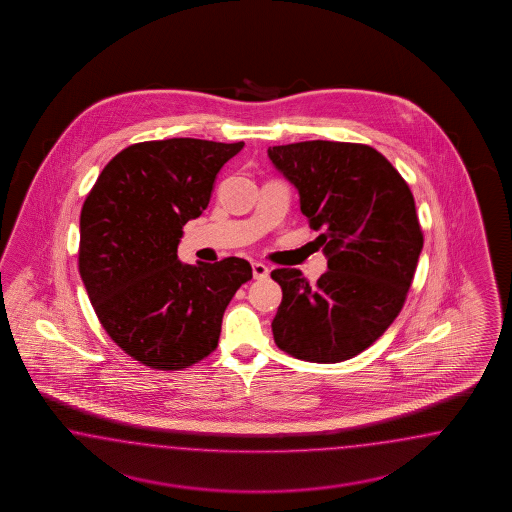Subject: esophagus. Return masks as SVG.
I'll return each mask as SVG.
<instances>
[{"label": "esophagus", "instance_id": "1", "mask_svg": "<svg viewBox=\"0 0 512 512\" xmlns=\"http://www.w3.org/2000/svg\"><path fill=\"white\" fill-rule=\"evenodd\" d=\"M251 268H253V278L255 279H266L268 278V274H270L268 266L263 263H253L251 264Z\"/></svg>", "mask_w": 512, "mask_h": 512}]
</instances>
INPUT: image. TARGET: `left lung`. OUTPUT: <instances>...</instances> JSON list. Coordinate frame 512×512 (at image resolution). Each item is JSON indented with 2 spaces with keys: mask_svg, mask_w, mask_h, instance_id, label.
<instances>
[{
  "mask_svg": "<svg viewBox=\"0 0 512 512\" xmlns=\"http://www.w3.org/2000/svg\"><path fill=\"white\" fill-rule=\"evenodd\" d=\"M300 193L328 270L315 285L298 268H276L283 300L274 341L291 357L336 364L379 340L402 311L424 236L413 193L368 144L304 140L268 148Z\"/></svg>",
  "mask_w": 512,
  "mask_h": 512,
  "instance_id": "1",
  "label": "left lung"
}]
</instances>
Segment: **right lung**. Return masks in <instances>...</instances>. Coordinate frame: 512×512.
Instances as JSON below:
<instances>
[{
    "label": "right lung",
    "mask_w": 512,
    "mask_h": 512,
    "mask_svg": "<svg viewBox=\"0 0 512 512\" xmlns=\"http://www.w3.org/2000/svg\"><path fill=\"white\" fill-rule=\"evenodd\" d=\"M242 148V140L131 144L82 204L80 278L110 340L148 368L176 372L214 353L225 308L253 278L238 257L178 261L184 225L206 210L217 172Z\"/></svg>",
    "instance_id": "add662e5"
}]
</instances>
